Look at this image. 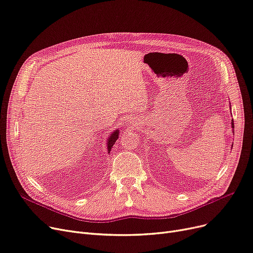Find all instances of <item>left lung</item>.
Here are the masks:
<instances>
[{"label": "left lung", "instance_id": "obj_1", "mask_svg": "<svg viewBox=\"0 0 253 253\" xmlns=\"http://www.w3.org/2000/svg\"><path fill=\"white\" fill-rule=\"evenodd\" d=\"M232 127H233V130H234V120H233V122H232Z\"/></svg>", "mask_w": 253, "mask_h": 253}]
</instances>
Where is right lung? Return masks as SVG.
Returning a JSON list of instances; mask_svg holds the SVG:
<instances>
[{"label": "right lung", "mask_w": 253, "mask_h": 253, "mask_svg": "<svg viewBox=\"0 0 253 253\" xmlns=\"http://www.w3.org/2000/svg\"><path fill=\"white\" fill-rule=\"evenodd\" d=\"M119 132H120V130L119 129H117V130H115L114 132H112V134L108 136V138H107V153H109L111 152V150H112V148H113V146L115 145V142H116V140L118 139V137H119Z\"/></svg>", "instance_id": "obj_1"}]
</instances>
